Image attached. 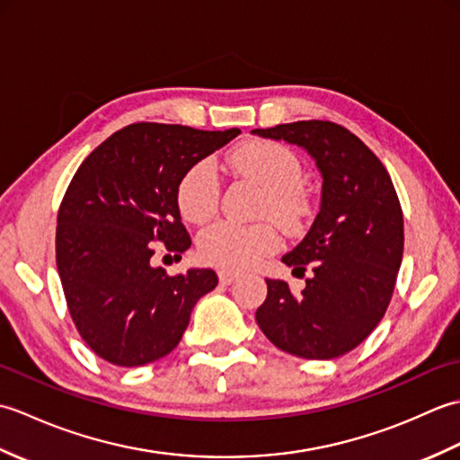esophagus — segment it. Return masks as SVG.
<instances>
[{
	"label": "esophagus",
	"instance_id": "34e87169",
	"mask_svg": "<svg viewBox=\"0 0 460 460\" xmlns=\"http://www.w3.org/2000/svg\"><path fill=\"white\" fill-rule=\"evenodd\" d=\"M217 277H219V282H221V285H231L233 280H237L239 272H233V270H219V272H217Z\"/></svg>",
	"mask_w": 460,
	"mask_h": 460
}]
</instances>
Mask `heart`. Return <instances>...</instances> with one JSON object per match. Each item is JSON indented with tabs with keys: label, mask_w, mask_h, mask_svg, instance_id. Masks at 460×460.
<instances>
[{
	"label": "heart",
	"mask_w": 460,
	"mask_h": 460,
	"mask_svg": "<svg viewBox=\"0 0 460 460\" xmlns=\"http://www.w3.org/2000/svg\"><path fill=\"white\" fill-rule=\"evenodd\" d=\"M231 168L265 190L261 215L277 221L287 233H298L310 213L305 170L298 155L287 146L270 140H251L237 146L229 155ZM219 178L211 160L193 162L181 173L175 188V201L183 219L205 223L219 208ZM280 247V237L270 223L241 225L217 221L198 237V252L203 262L225 270L252 267Z\"/></svg>",
	"instance_id": "heart-1"
}]
</instances>
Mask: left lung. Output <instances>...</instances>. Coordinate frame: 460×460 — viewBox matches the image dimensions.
Instances as JSON below:
<instances>
[{
	"label": "left lung",
	"instance_id": "left-lung-1",
	"mask_svg": "<svg viewBox=\"0 0 460 460\" xmlns=\"http://www.w3.org/2000/svg\"><path fill=\"white\" fill-rule=\"evenodd\" d=\"M305 148L322 173L320 213L300 245L282 257L306 279L295 295L267 279L257 324L292 356L332 359L364 341L392 302L403 259V211L377 155L344 126L300 120L252 130Z\"/></svg>",
	"mask_w": 460,
	"mask_h": 460
}]
</instances>
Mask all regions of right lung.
Listing matches in <instances>:
<instances>
[{
    "label": "right lung",
    "mask_w": 460,
    "mask_h": 460,
    "mask_svg": "<svg viewBox=\"0 0 460 460\" xmlns=\"http://www.w3.org/2000/svg\"><path fill=\"white\" fill-rule=\"evenodd\" d=\"M237 134L128 124L73 175L57 215V269L76 330L109 364L136 367L170 354L195 302L217 287L211 269L170 277L150 259L155 243L180 259L190 249L175 188L193 162Z\"/></svg>",
    "instance_id": "obj_1"
}]
</instances>
